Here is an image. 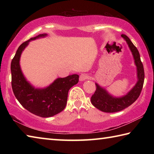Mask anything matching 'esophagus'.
Listing matches in <instances>:
<instances>
[{"instance_id":"34e87169","label":"esophagus","mask_w":154,"mask_h":154,"mask_svg":"<svg viewBox=\"0 0 154 154\" xmlns=\"http://www.w3.org/2000/svg\"><path fill=\"white\" fill-rule=\"evenodd\" d=\"M89 77H90V76L88 75V74L82 73V75H80V76H79V81H81V82H82V81H85V80L89 79Z\"/></svg>"}]
</instances>
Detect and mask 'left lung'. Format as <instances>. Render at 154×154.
<instances>
[{
	"instance_id": "1",
	"label": "left lung",
	"mask_w": 154,
	"mask_h": 154,
	"mask_svg": "<svg viewBox=\"0 0 154 154\" xmlns=\"http://www.w3.org/2000/svg\"><path fill=\"white\" fill-rule=\"evenodd\" d=\"M121 36L126 40L133 55L134 63L137 69L138 82L126 95L119 98L112 96L106 92V90L96 83V91L91 97V102L96 108L106 113H115L120 111L131 105L139 98L144 83V69L143 63L140 61L139 52L126 35H122Z\"/></svg>"
}]
</instances>
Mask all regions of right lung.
Listing matches in <instances>:
<instances>
[{"instance_id": "obj_1", "label": "right lung", "mask_w": 154, "mask_h": 154, "mask_svg": "<svg viewBox=\"0 0 154 154\" xmlns=\"http://www.w3.org/2000/svg\"><path fill=\"white\" fill-rule=\"evenodd\" d=\"M45 36L47 34H42L23 43L18 48L11 64V86L15 96L23 107L41 118H49L63 111L69 90L79 82V75L76 74L58 78L43 89L35 88L27 82L20 66L21 54L30 41Z\"/></svg>"}]
</instances>
